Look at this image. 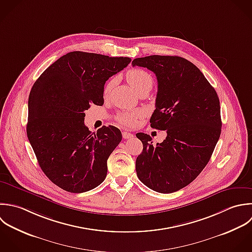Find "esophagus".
<instances>
[{"label": "esophagus", "instance_id": "esophagus-1", "mask_svg": "<svg viewBox=\"0 0 252 252\" xmlns=\"http://www.w3.org/2000/svg\"><path fill=\"white\" fill-rule=\"evenodd\" d=\"M123 137L125 139H129V138H132L133 137V134L130 133V132H127V131H124L123 132Z\"/></svg>", "mask_w": 252, "mask_h": 252}]
</instances>
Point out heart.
Wrapping results in <instances>:
<instances>
[{"instance_id":"heart-1","label":"heart","mask_w":252,"mask_h":252,"mask_svg":"<svg viewBox=\"0 0 252 252\" xmlns=\"http://www.w3.org/2000/svg\"><path fill=\"white\" fill-rule=\"evenodd\" d=\"M126 79L133 89L139 93L146 87L152 86L153 79L152 76L142 68H131L126 72ZM115 83V78H111L104 87V95H108ZM139 117L138 112H122L117 116V120L124 126H133Z\"/></svg>"}]
</instances>
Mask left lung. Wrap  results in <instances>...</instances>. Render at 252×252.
<instances>
[{"label":"left lung","mask_w":252,"mask_h":252,"mask_svg":"<svg viewBox=\"0 0 252 252\" xmlns=\"http://www.w3.org/2000/svg\"><path fill=\"white\" fill-rule=\"evenodd\" d=\"M132 65L156 74L158 92L151 127L166 130L153 145L149 134L138 132L143 150L136 158L138 179L160 193H172L193 182L209 162L222 128L217 92L200 69L178 56L137 58Z\"/></svg>","instance_id":"obj_1"}]
</instances>
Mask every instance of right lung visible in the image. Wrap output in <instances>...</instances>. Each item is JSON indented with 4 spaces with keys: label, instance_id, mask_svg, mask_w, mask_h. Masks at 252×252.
Listing matches in <instances>:
<instances>
[{
    "label": "right lung",
    "instance_id": "right-lung-1",
    "mask_svg": "<svg viewBox=\"0 0 252 252\" xmlns=\"http://www.w3.org/2000/svg\"><path fill=\"white\" fill-rule=\"evenodd\" d=\"M130 61L74 51L53 63L33 84L27 137L44 174L63 190L81 193L104 182L107 160L122 132L114 126L91 132L84 111L104 104L105 82Z\"/></svg>",
    "mask_w": 252,
    "mask_h": 252
}]
</instances>
